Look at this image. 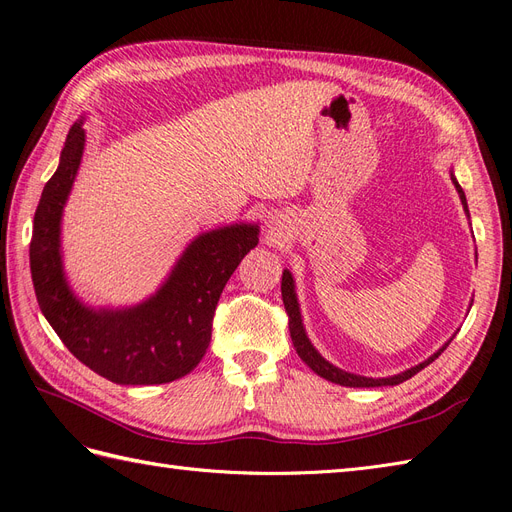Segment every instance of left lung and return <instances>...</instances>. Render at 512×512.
<instances>
[{
    "mask_svg": "<svg viewBox=\"0 0 512 512\" xmlns=\"http://www.w3.org/2000/svg\"><path fill=\"white\" fill-rule=\"evenodd\" d=\"M451 181L455 185V190L461 198V205H463V211H466V215L470 218V211H468V200H466V194H463L461 185L455 177V173L451 170ZM282 299H284V307L288 312V327H290V337H292V344H294V350H297V354L301 356V359L305 361V365L314 371V374H318L320 378L329 380V382H335V384H342V386H350V389H374V386H395V384H401L410 380L414 374H418V371L425 369L429 363H433L438 359V356L446 350V346L453 342V335L448 342L438 348L436 352H433L431 356H427V359L423 363H418L406 371H399V374L395 376H386V378H367V376H359V374H352V371H346V369H339L335 367L333 363H329L324 356L314 348V344L309 342V337L305 333V327H303V318H301V307H299V299H297V288H294V277L288 269H284L282 273ZM472 307V303H470Z\"/></svg>",
    "mask_w": 512,
    "mask_h": 512,
    "instance_id": "obj_1",
    "label": "left lung"
}]
</instances>
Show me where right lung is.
Listing matches in <instances>:
<instances>
[{"mask_svg":"<svg viewBox=\"0 0 512 512\" xmlns=\"http://www.w3.org/2000/svg\"><path fill=\"white\" fill-rule=\"evenodd\" d=\"M83 121H74L55 175L34 215L29 267L44 318L66 348L115 384L173 382L203 359L220 294L243 256L258 245V224L200 232L160 288L130 307H91L76 297L64 271L61 220L85 151Z\"/></svg>","mask_w":512,"mask_h":512,"instance_id":"add662e5","label":"right lung"}]
</instances>
